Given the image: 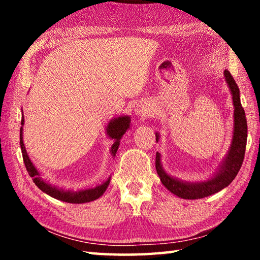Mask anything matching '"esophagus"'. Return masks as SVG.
Masks as SVG:
<instances>
[{
  "mask_svg": "<svg viewBox=\"0 0 260 260\" xmlns=\"http://www.w3.org/2000/svg\"><path fill=\"white\" fill-rule=\"evenodd\" d=\"M135 111H136V114L140 117H147L149 112H150V110H149L147 105H139V107L135 109Z\"/></svg>",
  "mask_w": 260,
  "mask_h": 260,
  "instance_id": "esophagus-1",
  "label": "esophagus"
}]
</instances>
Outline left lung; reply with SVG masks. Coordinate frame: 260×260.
<instances>
[{"label": "left lung", "instance_id": "1", "mask_svg": "<svg viewBox=\"0 0 260 260\" xmlns=\"http://www.w3.org/2000/svg\"><path fill=\"white\" fill-rule=\"evenodd\" d=\"M225 79L230 87L233 95V104H234V132H233V141L228 155L223 160L222 165H220L219 172L204 182H183L181 180L170 177L160 164V155L156 153V170L159 175L160 181L169 190L181 197L184 200H197L204 199L206 196L213 195L221 189L226 188L239 173L244 159L245 147H246V136H248V125H246V118L244 109L242 107L240 101V89L237 87L234 78L232 77L230 71L225 70ZM158 135L156 133V141L158 142Z\"/></svg>", "mask_w": 260, "mask_h": 260}]
</instances>
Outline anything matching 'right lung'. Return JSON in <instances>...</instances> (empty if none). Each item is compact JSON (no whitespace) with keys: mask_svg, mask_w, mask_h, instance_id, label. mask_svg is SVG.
<instances>
[{"mask_svg":"<svg viewBox=\"0 0 260 260\" xmlns=\"http://www.w3.org/2000/svg\"><path fill=\"white\" fill-rule=\"evenodd\" d=\"M129 117L124 116V117H118L116 119H112L109 122L107 127V133L110 138L114 140V142L111 147V153L113 156H116V152L118 150V147L120 144V139L121 136L126 133V131L129 128ZM21 125H24V116L23 119H21ZM20 148H21V153H23V159L26 170L29 174V177L33 179V182L37 184V186L40 188V190L46 192L47 195L54 197L56 200L67 202V203H73V204H81V203H88V202L98 200L107 190V188L110 183V178L107 181L103 182L100 186H96L95 188H89L85 189V190H79V191H71V190H64V189H59L57 187L51 186L48 182H46L40 177V173L38 172V170L35 169L33 162L30 161L29 157L26 152V149L23 142V127H20Z\"/></svg>","mask_w":260,"mask_h":260,"instance_id":"obj_1","label":"right lung"}]
</instances>
